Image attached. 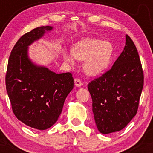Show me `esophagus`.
I'll return each mask as SVG.
<instances>
[{"instance_id":"34e87169","label":"esophagus","mask_w":153,"mask_h":153,"mask_svg":"<svg viewBox=\"0 0 153 153\" xmlns=\"http://www.w3.org/2000/svg\"><path fill=\"white\" fill-rule=\"evenodd\" d=\"M74 82H75V85L77 87H80L82 85V82L80 80H79V79H75L74 80Z\"/></svg>"}]
</instances>
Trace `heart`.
Masks as SVG:
<instances>
[{
  "mask_svg": "<svg viewBox=\"0 0 153 153\" xmlns=\"http://www.w3.org/2000/svg\"><path fill=\"white\" fill-rule=\"evenodd\" d=\"M113 54L111 43L96 38H84L75 43L71 51L65 50L62 58L69 66H74L76 59L83 60L82 70L90 76L101 74L109 65Z\"/></svg>",
  "mask_w": 153,
  "mask_h": 153,
  "instance_id": "b5f03b06",
  "label": "heart"
}]
</instances>
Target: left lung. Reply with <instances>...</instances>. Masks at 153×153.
Instances as JSON below:
<instances>
[{
	"instance_id": "obj_1",
	"label": "left lung",
	"mask_w": 153,
	"mask_h": 153,
	"mask_svg": "<svg viewBox=\"0 0 153 153\" xmlns=\"http://www.w3.org/2000/svg\"><path fill=\"white\" fill-rule=\"evenodd\" d=\"M143 85L137 50L126 35L124 50L112 68L88 85L100 132L106 134L120 131L129 124L137 111Z\"/></svg>"
}]
</instances>
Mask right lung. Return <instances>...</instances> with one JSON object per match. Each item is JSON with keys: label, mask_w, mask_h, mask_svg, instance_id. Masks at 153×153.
<instances>
[{"label": "right lung", "mask_w": 153, "mask_h": 153, "mask_svg": "<svg viewBox=\"0 0 153 153\" xmlns=\"http://www.w3.org/2000/svg\"><path fill=\"white\" fill-rule=\"evenodd\" d=\"M52 29L40 26L23 35L11 51L6 75L13 114L26 125L39 130L49 129L57 122L74 85L71 73L57 74L29 57V45Z\"/></svg>", "instance_id": "1"}]
</instances>
